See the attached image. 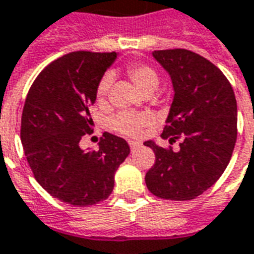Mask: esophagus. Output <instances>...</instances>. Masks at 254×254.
I'll list each match as a JSON object with an SVG mask.
<instances>
[{"label":"esophagus","mask_w":254,"mask_h":254,"mask_svg":"<svg viewBox=\"0 0 254 254\" xmlns=\"http://www.w3.org/2000/svg\"><path fill=\"white\" fill-rule=\"evenodd\" d=\"M129 145H130V150L134 151V150H137L141 144H140L139 141H129Z\"/></svg>","instance_id":"1"}]
</instances>
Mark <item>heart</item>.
I'll list each match as a JSON object with an SVG mask.
<instances>
[{
	"label": "heart",
	"instance_id": "1",
	"mask_svg": "<svg viewBox=\"0 0 254 254\" xmlns=\"http://www.w3.org/2000/svg\"><path fill=\"white\" fill-rule=\"evenodd\" d=\"M127 75L130 77V79L143 93L154 92L159 85V75L151 65L140 64V63L139 64H132L127 68ZM110 86H111V75L106 74L97 85L96 96L99 102H103L106 99ZM148 122H150V120L147 115L120 113L111 120V127L115 132L125 134V136H139L143 130V127Z\"/></svg>",
	"mask_w": 254,
	"mask_h": 254
}]
</instances>
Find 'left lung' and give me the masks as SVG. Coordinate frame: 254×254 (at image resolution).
<instances>
[{
  "instance_id": "8db88e82",
  "label": "left lung",
  "mask_w": 254,
  "mask_h": 254,
  "mask_svg": "<svg viewBox=\"0 0 254 254\" xmlns=\"http://www.w3.org/2000/svg\"><path fill=\"white\" fill-rule=\"evenodd\" d=\"M154 59L168 71L175 96L162 139L179 151L144 141L155 152L145 173L147 189L170 201L194 199L226 170L237 141V100L226 75L209 60L187 49L154 51Z\"/></svg>"
}]
</instances>
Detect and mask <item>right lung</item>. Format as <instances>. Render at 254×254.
Listing matches in <instances>:
<instances>
[{"instance_id": "add662e5", "label": "right lung", "mask_w": 254, "mask_h": 254, "mask_svg": "<svg viewBox=\"0 0 254 254\" xmlns=\"http://www.w3.org/2000/svg\"><path fill=\"white\" fill-rule=\"evenodd\" d=\"M117 56L86 51L62 56L35 78L23 107L20 139L35 180L74 206L107 199L115 172L130 152L125 140L109 132L103 133L97 151L79 147L85 134L93 132L89 107Z\"/></svg>"}]
</instances>
